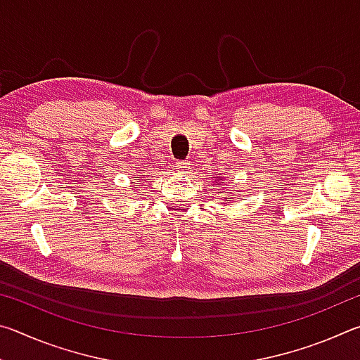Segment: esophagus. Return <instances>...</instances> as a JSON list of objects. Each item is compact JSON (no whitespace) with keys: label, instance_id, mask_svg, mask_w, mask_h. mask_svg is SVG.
I'll return each mask as SVG.
<instances>
[{"label":"esophagus","instance_id":"esophagus-1","mask_svg":"<svg viewBox=\"0 0 360 360\" xmlns=\"http://www.w3.org/2000/svg\"><path fill=\"white\" fill-rule=\"evenodd\" d=\"M176 169H178L179 173H188V169H191V162L187 160H178L174 163Z\"/></svg>","mask_w":360,"mask_h":360}]
</instances>
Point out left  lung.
<instances>
[{
  "instance_id": "obj_1",
  "label": "left lung",
  "mask_w": 360,
  "mask_h": 360,
  "mask_svg": "<svg viewBox=\"0 0 360 360\" xmlns=\"http://www.w3.org/2000/svg\"><path fill=\"white\" fill-rule=\"evenodd\" d=\"M216 182V186H221V187H224L222 184H224V182H222V178H221V176H219V178L214 181ZM222 191H224V188H222ZM224 193V192H222ZM225 195H227V197H224V203H230V195H229V192H225Z\"/></svg>"
}]
</instances>
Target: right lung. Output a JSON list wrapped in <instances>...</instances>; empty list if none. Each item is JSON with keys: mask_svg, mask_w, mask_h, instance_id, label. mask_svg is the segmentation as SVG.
<instances>
[{"mask_svg": "<svg viewBox=\"0 0 360 360\" xmlns=\"http://www.w3.org/2000/svg\"><path fill=\"white\" fill-rule=\"evenodd\" d=\"M139 182H141V179H136V184H139ZM133 192V191H131Z\"/></svg>", "mask_w": 360, "mask_h": 360, "instance_id": "1", "label": "right lung"}]
</instances>
